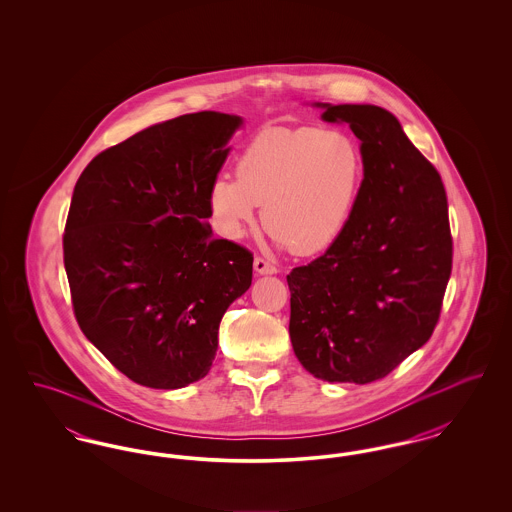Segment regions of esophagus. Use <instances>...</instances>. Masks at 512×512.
Here are the masks:
<instances>
[{"label": "esophagus", "mask_w": 512, "mask_h": 512, "mask_svg": "<svg viewBox=\"0 0 512 512\" xmlns=\"http://www.w3.org/2000/svg\"><path fill=\"white\" fill-rule=\"evenodd\" d=\"M253 267H255V272H257V274H276V272H278L276 267H274V265H270V263L265 261L263 257H255Z\"/></svg>", "instance_id": "1"}]
</instances>
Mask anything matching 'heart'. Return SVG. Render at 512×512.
I'll list each match as a JSON object with an SVG mask.
<instances>
[{
  "label": "heart",
  "mask_w": 512,
  "mask_h": 512,
  "mask_svg": "<svg viewBox=\"0 0 512 512\" xmlns=\"http://www.w3.org/2000/svg\"><path fill=\"white\" fill-rule=\"evenodd\" d=\"M365 153L341 128L270 126L236 163L234 176H217L209 207L222 236L242 238L263 207V220L280 245L317 253L334 244L357 205Z\"/></svg>",
  "instance_id": "b5f03b06"
}]
</instances>
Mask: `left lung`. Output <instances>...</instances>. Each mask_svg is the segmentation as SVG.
I'll return each mask as SVG.
<instances>
[{"label": "left lung", "instance_id": "left-lung-1", "mask_svg": "<svg viewBox=\"0 0 512 512\" xmlns=\"http://www.w3.org/2000/svg\"><path fill=\"white\" fill-rule=\"evenodd\" d=\"M361 140L365 178L340 238L288 274L290 338L324 382L370 384L430 340L453 265L439 172L376 105H330Z\"/></svg>", "mask_w": 512, "mask_h": 512}]
</instances>
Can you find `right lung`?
Masks as SVG:
<instances>
[{
    "mask_svg": "<svg viewBox=\"0 0 512 512\" xmlns=\"http://www.w3.org/2000/svg\"><path fill=\"white\" fill-rule=\"evenodd\" d=\"M242 124L201 111L96 155L74 186L63 259L76 322L132 382L178 390L211 370L253 255L213 238L209 190Z\"/></svg>",
    "mask_w": 512,
    "mask_h": 512,
    "instance_id": "obj_1",
    "label": "right lung"
}]
</instances>
